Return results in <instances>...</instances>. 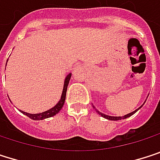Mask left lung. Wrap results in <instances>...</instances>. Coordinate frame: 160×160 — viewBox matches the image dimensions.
<instances>
[{"instance_id":"8db88e82","label":"left lung","mask_w":160,"mask_h":160,"mask_svg":"<svg viewBox=\"0 0 160 160\" xmlns=\"http://www.w3.org/2000/svg\"><path fill=\"white\" fill-rule=\"evenodd\" d=\"M142 106H141V107H142ZM93 107H94V106H93ZM141 107H140V108H141ZM94 108H95V107H94ZM140 108L136 109L135 111H133V112H131V113H129V114H128V115H126V116H124V117H111V116H107V115H104V114L101 113V112H100V111H98L97 109H95V110H96V112H97L100 116H102V118H106V119H108V120H115V121H116V120L125 119V118H128L131 117V116H132L133 114H135V113H136Z\"/></svg>"}]
</instances>
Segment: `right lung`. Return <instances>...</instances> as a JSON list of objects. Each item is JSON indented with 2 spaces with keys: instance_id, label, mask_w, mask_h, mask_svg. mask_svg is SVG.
<instances>
[{
  "instance_id": "right-lung-1",
  "label": "right lung",
  "mask_w": 160,
  "mask_h": 160,
  "mask_svg": "<svg viewBox=\"0 0 160 160\" xmlns=\"http://www.w3.org/2000/svg\"><path fill=\"white\" fill-rule=\"evenodd\" d=\"M71 76H72V73H69L66 76V78L64 80V86H63V90H62V94H61L60 100H59V102L54 107H52L51 109H49V110H47L45 112L40 113V114H29V113H26V112H23V111H20V112L22 114H24L25 116H27L28 118H32V119L33 120L45 119V118H51V117L57 115L61 110V108L63 107V104H64V102H65V98H66L67 88H68L70 79H71Z\"/></svg>"
}]
</instances>
